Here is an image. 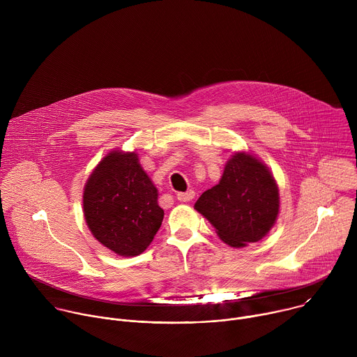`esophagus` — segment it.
I'll return each instance as SVG.
<instances>
[{
    "label": "esophagus",
    "instance_id": "1",
    "mask_svg": "<svg viewBox=\"0 0 357 357\" xmlns=\"http://www.w3.org/2000/svg\"><path fill=\"white\" fill-rule=\"evenodd\" d=\"M176 197H178V200H181V202H190V200L195 197V192H193L192 189H189V190H186V192H179V193L176 195Z\"/></svg>",
    "mask_w": 357,
    "mask_h": 357
}]
</instances>
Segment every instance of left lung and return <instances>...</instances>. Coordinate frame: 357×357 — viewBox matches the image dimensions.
I'll return each mask as SVG.
<instances>
[{"label":"left lung","mask_w":357,"mask_h":357,"mask_svg":"<svg viewBox=\"0 0 357 357\" xmlns=\"http://www.w3.org/2000/svg\"><path fill=\"white\" fill-rule=\"evenodd\" d=\"M195 209L231 247L263 238L274 226L280 209L277 183L267 167L245 152L226 164L220 182L203 192Z\"/></svg>","instance_id":"obj_1"}]
</instances>
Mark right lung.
I'll list each match as a JSON object with an SVG mask.
<instances>
[{
  "label": "right lung",
  "instance_id": "right-lung-1",
  "mask_svg": "<svg viewBox=\"0 0 357 357\" xmlns=\"http://www.w3.org/2000/svg\"><path fill=\"white\" fill-rule=\"evenodd\" d=\"M158 190L135 152L113 151L90 175L83 193L86 223L93 236L124 257L141 254L164 219Z\"/></svg>",
  "mask_w": 357,
  "mask_h": 357
}]
</instances>
